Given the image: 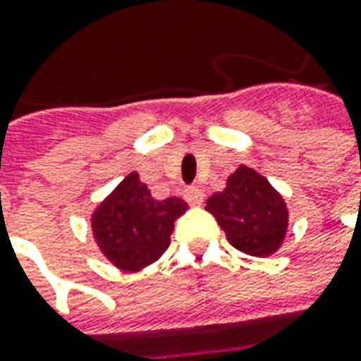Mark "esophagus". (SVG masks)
<instances>
[{"instance_id":"34e87169","label":"esophagus","mask_w":361,"mask_h":361,"mask_svg":"<svg viewBox=\"0 0 361 361\" xmlns=\"http://www.w3.org/2000/svg\"><path fill=\"white\" fill-rule=\"evenodd\" d=\"M183 197H185V201H188L189 205H201V201H203V191L199 188H195V185H189V188H185V191H183Z\"/></svg>"}]
</instances>
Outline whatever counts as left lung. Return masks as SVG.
<instances>
[{
    "instance_id": "obj_1",
    "label": "left lung",
    "mask_w": 361,
    "mask_h": 361,
    "mask_svg": "<svg viewBox=\"0 0 361 361\" xmlns=\"http://www.w3.org/2000/svg\"><path fill=\"white\" fill-rule=\"evenodd\" d=\"M226 238L236 250L268 256L279 248L287 231V209L276 189L246 166L228 178L226 189L207 199Z\"/></svg>"
}]
</instances>
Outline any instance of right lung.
<instances>
[{"instance_id":"obj_1","label":"right lung","mask_w":361,"mask_h":361,"mask_svg":"<svg viewBox=\"0 0 361 361\" xmlns=\"http://www.w3.org/2000/svg\"><path fill=\"white\" fill-rule=\"evenodd\" d=\"M180 197L154 199L137 172L128 173L92 219L102 252L121 269L135 271L152 264L170 246L176 216L185 213Z\"/></svg>"}]
</instances>
